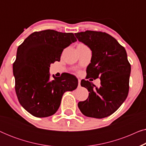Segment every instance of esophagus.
<instances>
[{
  "label": "esophagus",
  "instance_id": "obj_1",
  "mask_svg": "<svg viewBox=\"0 0 146 146\" xmlns=\"http://www.w3.org/2000/svg\"><path fill=\"white\" fill-rule=\"evenodd\" d=\"M80 82H81V80L80 79H78V86H80Z\"/></svg>",
  "mask_w": 146,
  "mask_h": 146
}]
</instances>
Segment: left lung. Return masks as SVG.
I'll return each instance as SVG.
<instances>
[{
	"mask_svg": "<svg viewBox=\"0 0 146 146\" xmlns=\"http://www.w3.org/2000/svg\"><path fill=\"white\" fill-rule=\"evenodd\" d=\"M74 35L92 51L91 63L87 67L89 77L95 80L100 76L101 81L98 88L88 80L81 82L89 96L78 106L87 117L100 119L109 116L120 107L128 94L131 66L126 51L107 33L87 31Z\"/></svg>",
	"mask_w": 146,
	"mask_h": 146,
	"instance_id": "8db88e82",
	"label": "left lung"
}]
</instances>
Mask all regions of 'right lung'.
<instances>
[{"instance_id":"1","label":"right lung","mask_w":146,"mask_h":146,"mask_svg":"<svg viewBox=\"0 0 146 146\" xmlns=\"http://www.w3.org/2000/svg\"><path fill=\"white\" fill-rule=\"evenodd\" d=\"M73 33L54 30L35 32L18 47L13 64L15 91L20 104L34 116L48 117L54 114L67 91L78 86L74 76L52 75L50 67L60 60L63 50L76 41Z\"/></svg>"}]
</instances>
